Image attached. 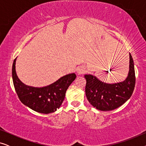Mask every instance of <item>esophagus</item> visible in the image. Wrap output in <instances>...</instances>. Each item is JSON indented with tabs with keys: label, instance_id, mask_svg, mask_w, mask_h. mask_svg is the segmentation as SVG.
Wrapping results in <instances>:
<instances>
[{
	"label": "esophagus",
	"instance_id": "obj_1",
	"mask_svg": "<svg viewBox=\"0 0 146 146\" xmlns=\"http://www.w3.org/2000/svg\"><path fill=\"white\" fill-rule=\"evenodd\" d=\"M78 72L79 74H82L85 73V70L83 68H79L78 69Z\"/></svg>",
	"mask_w": 146,
	"mask_h": 146
}]
</instances>
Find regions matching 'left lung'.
<instances>
[{"label":"left lung","mask_w":146,"mask_h":146,"mask_svg":"<svg viewBox=\"0 0 146 146\" xmlns=\"http://www.w3.org/2000/svg\"><path fill=\"white\" fill-rule=\"evenodd\" d=\"M86 96L88 100L98 110L110 111L123 104L132 95L135 84L134 64L129 53V70L127 78L115 84L103 82L94 76L86 74Z\"/></svg>","instance_id":"left-lung-1"}]
</instances>
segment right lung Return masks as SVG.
<instances>
[{
	"label": "right lung",
	"mask_w": 146,
	"mask_h": 146,
	"mask_svg": "<svg viewBox=\"0 0 146 146\" xmlns=\"http://www.w3.org/2000/svg\"><path fill=\"white\" fill-rule=\"evenodd\" d=\"M16 60L13 62L12 76L16 92L21 102L33 110L42 113L56 111L64 100L69 86L74 80V73L64 76L52 84L35 88L25 84L18 78L15 70Z\"/></svg>",
	"instance_id": "add662e5"
}]
</instances>
